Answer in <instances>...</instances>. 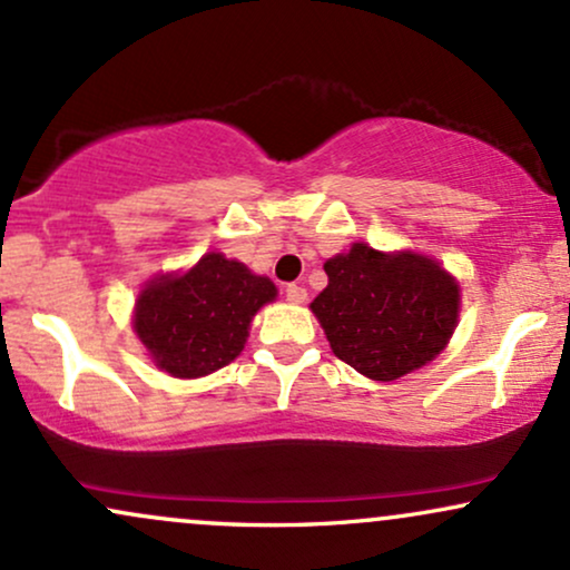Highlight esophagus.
<instances>
[{
	"label": "esophagus",
	"instance_id": "34e87169",
	"mask_svg": "<svg viewBox=\"0 0 570 570\" xmlns=\"http://www.w3.org/2000/svg\"><path fill=\"white\" fill-rule=\"evenodd\" d=\"M284 292H286V299H289V303H294V305L305 303V299H307L305 286H299V284H286Z\"/></svg>",
	"mask_w": 570,
	"mask_h": 570
}]
</instances>
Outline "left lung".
<instances>
[{"instance_id": "obj_1", "label": "left lung", "mask_w": 570, "mask_h": 570, "mask_svg": "<svg viewBox=\"0 0 570 570\" xmlns=\"http://www.w3.org/2000/svg\"><path fill=\"white\" fill-rule=\"evenodd\" d=\"M330 284L311 307L340 362L372 381H396L448 345L458 284L421 254L353 244L324 265Z\"/></svg>"}]
</instances>
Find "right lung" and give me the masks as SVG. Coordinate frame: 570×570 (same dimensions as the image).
I'll return each mask as SVG.
<instances>
[{"instance_id": "add662e5", "label": "right lung", "mask_w": 570, "mask_h": 570, "mask_svg": "<svg viewBox=\"0 0 570 570\" xmlns=\"http://www.w3.org/2000/svg\"><path fill=\"white\" fill-rule=\"evenodd\" d=\"M273 297L271 278L212 252L185 276L153 281L139 294L134 330L160 370L200 377L244 351L252 316Z\"/></svg>"}]
</instances>
